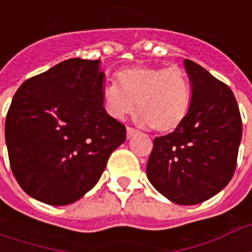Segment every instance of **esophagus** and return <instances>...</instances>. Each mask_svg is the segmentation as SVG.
Masks as SVG:
<instances>
[{
    "label": "esophagus",
    "instance_id": "34e87169",
    "mask_svg": "<svg viewBox=\"0 0 252 252\" xmlns=\"http://www.w3.org/2000/svg\"><path fill=\"white\" fill-rule=\"evenodd\" d=\"M139 132L136 131V129H133V128H131V126H128L126 128V139H131L132 136H135V135H137Z\"/></svg>",
    "mask_w": 252,
    "mask_h": 252
}]
</instances>
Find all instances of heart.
I'll return each instance as SVG.
<instances>
[{
	"label": "heart",
	"instance_id": "obj_1",
	"mask_svg": "<svg viewBox=\"0 0 252 252\" xmlns=\"http://www.w3.org/2000/svg\"><path fill=\"white\" fill-rule=\"evenodd\" d=\"M116 83L101 89L105 113L113 120H123L135 110L142 126L160 133L173 132L189 115L193 89L180 67L133 66L117 72Z\"/></svg>",
	"mask_w": 252,
	"mask_h": 252
}]
</instances>
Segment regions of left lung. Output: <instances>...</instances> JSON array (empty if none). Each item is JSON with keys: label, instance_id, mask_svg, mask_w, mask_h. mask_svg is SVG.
I'll use <instances>...</instances> for the list:
<instances>
[{"label": "left lung", "instance_id": "left-lung-1", "mask_svg": "<svg viewBox=\"0 0 252 252\" xmlns=\"http://www.w3.org/2000/svg\"><path fill=\"white\" fill-rule=\"evenodd\" d=\"M193 98L180 128L155 137L147 177L178 205H195L232 178L242 140V117L232 90L200 64L185 59Z\"/></svg>", "mask_w": 252, "mask_h": 252}]
</instances>
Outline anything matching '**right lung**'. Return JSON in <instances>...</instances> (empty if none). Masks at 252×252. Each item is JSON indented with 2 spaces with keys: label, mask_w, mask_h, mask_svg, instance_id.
<instances>
[{
  "label": "right lung",
  "mask_w": 252,
  "mask_h": 252,
  "mask_svg": "<svg viewBox=\"0 0 252 252\" xmlns=\"http://www.w3.org/2000/svg\"><path fill=\"white\" fill-rule=\"evenodd\" d=\"M101 61L61 62L27 79L5 121L9 162L21 189L48 205L72 204L93 189L126 126L105 113Z\"/></svg>",
  "instance_id": "right-lung-1"
}]
</instances>
